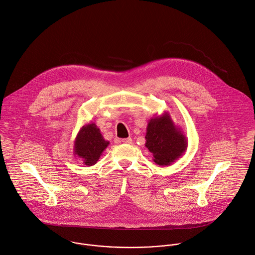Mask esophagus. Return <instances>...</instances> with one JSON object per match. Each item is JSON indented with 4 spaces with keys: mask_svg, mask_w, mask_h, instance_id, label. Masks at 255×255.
I'll return each mask as SVG.
<instances>
[{
    "mask_svg": "<svg viewBox=\"0 0 255 255\" xmlns=\"http://www.w3.org/2000/svg\"><path fill=\"white\" fill-rule=\"evenodd\" d=\"M121 141H122L123 143H131V142H132V139H131V138H126V139H122Z\"/></svg>",
    "mask_w": 255,
    "mask_h": 255,
    "instance_id": "34e87169",
    "label": "esophagus"
}]
</instances>
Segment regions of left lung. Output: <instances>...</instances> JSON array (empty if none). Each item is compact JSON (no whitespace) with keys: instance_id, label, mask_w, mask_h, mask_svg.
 <instances>
[{"instance_id":"8db88e82","label":"left lung","mask_w":255,"mask_h":255,"mask_svg":"<svg viewBox=\"0 0 255 255\" xmlns=\"http://www.w3.org/2000/svg\"><path fill=\"white\" fill-rule=\"evenodd\" d=\"M145 146L152 153V160L167 166L187 150L188 140L181 127L175 125L168 112L149 119L146 126Z\"/></svg>"}]
</instances>
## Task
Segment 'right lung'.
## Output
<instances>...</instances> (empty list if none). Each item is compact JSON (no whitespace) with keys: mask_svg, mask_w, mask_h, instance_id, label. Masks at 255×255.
<instances>
[{"mask_svg":"<svg viewBox=\"0 0 255 255\" xmlns=\"http://www.w3.org/2000/svg\"><path fill=\"white\" fill-rule=\"evenodd\" d=\"M109 144L110 141L104 139L96 123H87L80 128L75 138L73 153L81 158L85 165L92 166L98 162Z\"/></svg>","mask_w":255,"mask_h":255,"instance_id":"add662e5","label":"right lung"}]
</instances>
